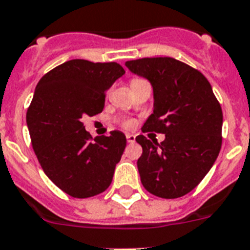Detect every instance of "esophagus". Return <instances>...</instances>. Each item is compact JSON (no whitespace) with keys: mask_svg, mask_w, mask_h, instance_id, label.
Returning <instances> with one entry per match:
<instances>
[{"mask_svg":"<svg viewBox=\"0 0 250 250\" xmlns=\"http://www.w3.org/2000/svg\"><path fill=\"white\" fill-rule=\"evenodd\" d=\"M126 139H127V142H129V143H134V142H135V135L126 134Z\"/></svg>","mask_w":250,"mask_h":250,"instance_id":"obj_1","label":"esophagus"}]
</instances>
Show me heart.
<instances>
[{"label": "heart", "instance_id": "heart-1", "mask_svg": "<svg viewBox=\"0 0 250 250\" xmlns=\"http://www.w3.org/2000/svg\"><path fill=\"white\" fill-rule=\"evenodd\" d=\"M139 81H143V80L135 79V80H133V81H131V83H139ZM131 125H133V124H131V121H127V123H125V126H126V127H130Z\"/></svg>", "mask_w": 250, "mask_h": 250}]
</instances>
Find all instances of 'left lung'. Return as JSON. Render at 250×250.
<instances>
[{
  "label": "left lung",
  "mask_w": 250,
  "mask_h": 250,
  "mask_svg": "<svg viewBox=\"0 0 250 250\" xmlns=\"http://www.w3.org/2000/svg\"><path fill=\"white\" fill-rule=\"evenodd\" d=\"M153 89V112L142 130L165 134L161 143L145 135L135 141L141 182L148 192L177 199L196 187L218 157L223 115L209 81L173 58H143L125 63Z\"/></svg>",
  "instance_id": "obj_1"
}]
</instances>
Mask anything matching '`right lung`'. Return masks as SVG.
Returning <instances> with one entry per match:
<instances>
[{
	"label": "right lung",
	"mask_w": 250,
	"mask_h": 250,
	"mask_svg": "<svg viewBox=\"0 0 250 250\" xmlns=\"http://www.w3.org/2000/svg\"><path fill=\"white\" fill-rule=\"evenodd\" d=\"M125 73L120 64L73 59L47 72L27 112L33 149L45 174L69 196L86 199L108 188L126 137L119 130L97 137L83 116L104 108L105 91Z\"/></svg>",
	"instance_id": "1"
}]
</instances>
